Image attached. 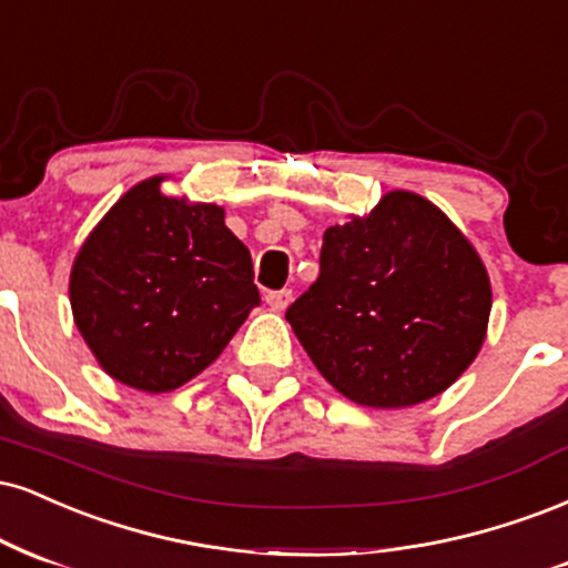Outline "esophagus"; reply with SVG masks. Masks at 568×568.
<instances>
[{"instance_id": "obj_1", "label": "esophagus", "mask_w": 568, "mask_h": 568, "mask_svg": "<svg viewBox=\"0 0 568 568\" xmlns=\"http://www.w3.org/2000/svg\"><path fill=\"white\" fill-rule=\"evenodd\" d=\"M265 303H268L273 311H284L286 305L292 303V290H273L265 295Z\"/></svg>"}]
</instances>
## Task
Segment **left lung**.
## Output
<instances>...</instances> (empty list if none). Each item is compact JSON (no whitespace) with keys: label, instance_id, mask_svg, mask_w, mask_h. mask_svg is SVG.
<instances>
[{"label":"left lung","instance_id":"1","mask_svg":"<svg viewBox=\"0 0 568 568\" xmlns=\"http://www.w3.org/2000/svg\"><path fill=\"white\" fill-rule=\"evenodd\" d=\"M491 286L428 199L383 196L324 233L318 278L286 308L316 369L351 402L402 409L449 388L481 351Z\"/></svg>","mask_w":568,"mask_h":568}]
</instances>
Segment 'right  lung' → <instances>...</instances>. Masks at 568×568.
<instances>
[{
  "label": "right lung",
  "mask_w": 568,
  "mask_h": 568,
  "mask_svg": "<svg viewBox=\"0 0 568 568\" xmlns=\"http://www.w3.org/2000/svg\"><path fill=\"white\" fill-rule=\"evenodd\" d=\"M126 191L71 271V308L103 369L145 393L175 390L223 353L260 305L250 250L215 204Z\"/></svg>",
  "instance_id": "right-lung-1"
}]
</instances>
